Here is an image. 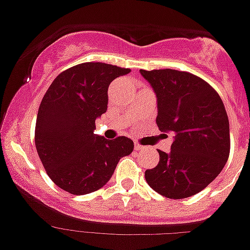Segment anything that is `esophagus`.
<instances>
[{
    "mask_svg": "<svg viewBox=\"0 0 250 250\" xmlns=\"http://www.w3.org/2000/svg\"><path fill=\"white\" fill-rule=\"evenodd\" d=\"M135 150L136 151H141V150H144V146L139 144V143H135Z\"/></svg>",
    "mask_w": 250,
    "mask_h": 250,
    "instance_id": "obj_1",
    "label": "esophagus"
}]
</instances>
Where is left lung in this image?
I'll use <instances>...</instances> for the list:
<instances>
[{
  "label": "left lung",
  "instance_id": "8db88e82",
  "mask_svg": "<svg viewBox=\"0 0 250 250\" xmlns=\"http://www.w3.org/2000/svg\"><path fill=\"white\" fill-rule=\"evenodd\" d=\"M158 101L156 124L173 132L170 152L145 171L150 187L170 199L202 191L219 175L230 150L229 120L218 92L203 79L171 68L140 70Z\"/></svg>",
  "mask_w": 250,
  "mask_h": 250
}]
</instances>
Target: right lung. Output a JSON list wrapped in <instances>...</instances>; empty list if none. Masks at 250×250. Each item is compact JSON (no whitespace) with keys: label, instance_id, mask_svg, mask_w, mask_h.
<instances>
[{"label":"right lung","instance_id":"1","mask_svg":"<svg viewBox=\"0 0 250 250\" xmlns=\"http://www.w3.org/2000/svg\"><path fill=\"white\" fill-rule=\"evenodd\" d=\"M130 68L83 62L52 81L39 107L35 144L50 179L62 190L85 195L109 182L119 160L130 155L126 136L107 140L95 134V120L107 110V89Z\"/></svg>","mask_w":250,"mask_h":250}]
</instances>
